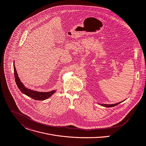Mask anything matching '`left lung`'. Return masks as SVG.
Here are the masks:
<instances>
[{
  "mask_svg": "<svg viewBox=\"0 0 146 146\" xmlns=\"http://www.w3.org/2000/svg\"><path fill=\"white\" fill-rule=\"evenodd\" d=\"M121 102H120L119 103H116V104H100L101 106H103V107H115V106L118 105L119 104H120Z\"/></svg>",
  "mask_w": 146,
  "mask_h": 146,
  "instance_id": "obj_1",
  "label": "left lung"
}]
</instances>
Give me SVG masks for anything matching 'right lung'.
<instances>
[{
	"label": "right lung",
	"mask_w": 146,
	"mask_h": 146,
	"mask_svg": "<svg viewBox=\"0 0 146 146\" xmlns=\"http://www.w3.org/2000/svg\"><path fill=\"white\" fill-rule=\"evenodd\" d=\"M13 67H14L15 78V81H16V84L18 88H19V90L25 95L35 100L42 101L48 98L56 92V90H52L49 92H39L34 90H31L27 88H26L20 80L15 68V64H13Z\"/></svg>",
	"instance_id": "add662e5"
}]
</instances>
